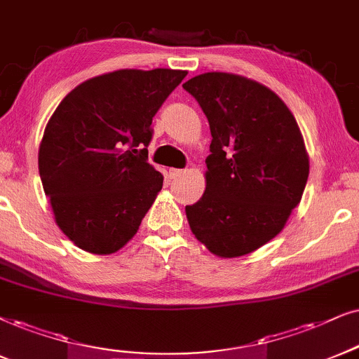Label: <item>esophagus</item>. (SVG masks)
Returning <instances> with one entry per match:
<instances>
[{
    "instance_id": "esophagus-1",
    "label": "esophagus",
    "mask_w": 359,
    "mask_h": 359,
    "mask_svg": "<svg viewBox=\"0 0 359 359\" xmlns=\"http://www.w3.org/2000/svg\"><path fill=\"white\" fill-rule=\"evenodd\" d=\"M185 172H187L185 169H170L169 170V177H170V179H179L180 175L185 174Z\"/></svg>"
}]
</instances>
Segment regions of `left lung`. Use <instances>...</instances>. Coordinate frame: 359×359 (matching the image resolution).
Returning <instances> with one entry per match:
<instances>
[{
	"instance_id": "obj_1",
	"label": "left lung",
	"mask_w": 359,
	"mask_h": 359,
	"mask_svg": "<svg viewBox=\"0 0 359 359\" xmlns=\"http://www.w3.org/2000/svg\"><path fill=\"white\" fill-rule=\"evenodd\" d=\"M210 126L205 192L185 207L190 230L213 255L235 258L275 238L302 201L305 142L292 111L273 90L230 72L184 84Z\"/></svg>"
}]
</instances>
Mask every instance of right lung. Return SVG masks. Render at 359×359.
Listing matches in <instances>:
<instances>
[{
    "mask_svg": "<svg viewBox=\"0 0 359 359\" xmlns=\"http://www.w3.org/2000/svg\"><path fill=\"white\" fill-rule=\"evenodd\" d=\"M187 71L121 69L84 81L56 107L39 175L62 233L111 255L137 233L164 175L147 162L152 117Z\"/></svg>",
    "mask_w": 359,
    "mask_h": 359,
    "instance_id": "1",
    "label": "right lung"
}]
</instances>
